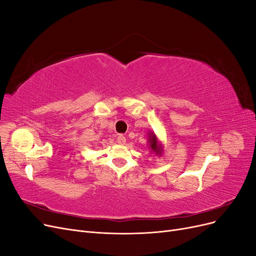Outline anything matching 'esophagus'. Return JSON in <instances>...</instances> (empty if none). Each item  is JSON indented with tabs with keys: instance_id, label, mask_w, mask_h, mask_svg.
I'll return each mask as SVG.
<instances>
[{
	"instance_id": "1",
	"label": "esophagus",
	"mask_w": 256,
	"mask_h": 256,
	"mask_svg": "<svg viewBox=\"0 0 256 256\" xmlns=\"http://www.w3.org/2000/svg\"><path fill=\"white\" fill-rule=\"evenodd\" d=\"M116 141H118V144H125L126 143V138L124 136H122V134H120L118 136V138H116Z\"/></svg>"
}]
</instances>
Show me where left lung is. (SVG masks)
Masks as SVG:
<instances>
[{
	"label": "left lung",
	"instance_id": "8db88e82",
	"mask_svg": "<svg viewBox=\"0 0 256 256\" xmlns=\"http://www.w3.org/2000/svg\"><path fill=\"white\" fill-rule=\"evenodd\" d=\"M148 144H150V150L160 156L161 152H162V147L158 144L157 136H156V134H154V132L148 134Z\"/></svg>",
	"mask_w": 256,
	"mask_h": 256
}]
</instances>
